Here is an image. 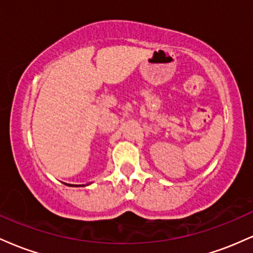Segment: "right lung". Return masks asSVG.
I'll return each instance as SVG.
<instances>
[{
    "instance_id": "add662e5",
    "label": "right lung",
    "mask_w": 253,
    "mask_h": 253,
    "mask_svg": "<svg viewBox=\"0 0 253 253\" xmlns=\"http://www.w3.org/2000/svg\"><path fill=\"white\" fill-rule=\"evenodd\" d=\"M76 187H78V185H76Z\"/></svg>"
}]
</instances>
